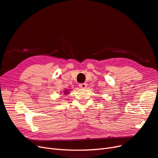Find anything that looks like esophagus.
Segmentation results:
<instances>
[{"instance_id": "esophagus-1", "label": "esophagus", "mask_w": 158, "mask_h": 158, "mask_svg": "<svg viewBox=\"0 0 158 158\" xmlns=\"http://www.w3.org/2000/svg\"><path fill=\"white\" fill-rule=\"evenodd\" d=\"M87 86V84L85 83H82L79 84V87L81 88H85Z\"/></svg>"}]
</instances>
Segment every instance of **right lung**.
Instances as JSON below:
<instances>
[{
    "label": "right lung",
    "mask_w": 158,
    "mask_h": 158,
    "mask_svg": "<svg viewBox=\"0 0 158 158\" xmlns=\"http://www.w3.org/2000/svg\"><path fill=\"white\" fill-rule=\"evenodd\" d=\"M64 94H66V95H67L66 94H69V92H68V89H65V92H64Z\"/></svg>",
    "instance_id": "add662e5"
}]
</instances>
